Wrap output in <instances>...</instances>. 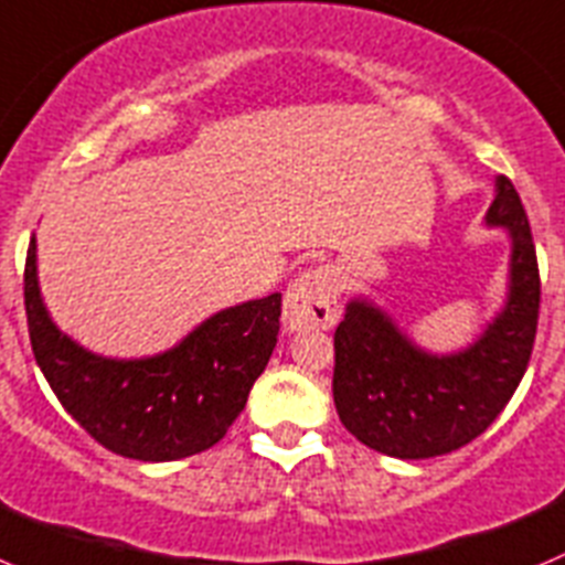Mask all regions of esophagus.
Wrapping results in <instances>:
<instances>
[{"mask_svg":"<svg viewBox=\"0 0 565 565\" xmlns=\"http://www.w3.org/2000/svg\"><path fill=\"white\" fill-rule=\"evenodd\" d=\"M338 295V278L327 267L307 270L295 278L284 298V323L289 332L334 327L340 315Z\"/></svg>","mask_w":565,"mask_h":565,"instance_id":"obj_1","label":"esophagus"}]
</instances>
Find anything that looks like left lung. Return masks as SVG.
I'll use <instances>...</instances> for the list:
<instances>
[{
	"instance_id": "1",
	"label": "left lung",
	"mask_w": 565,
	"mask_h": 565,
	"mask_svg": "<svg viewBox=\"0 0 565 565\" xmlns=\"http://www.w3.org/2000/svg\"><path fill=\"white\" fill-rule=\"evenodd\" d=\"M487 225L510 231V295L470 349L428 354L369 301H349L334 329L332 394L340 422L365 447L394 459L450 454L490 428L530 365L541 273L515 185L498 177Z\"/></svg>"
}]
</instances>
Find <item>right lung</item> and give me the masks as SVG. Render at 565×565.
<instances>
[{"instance_id": "add662e5", "label": "right lung", "mask_w": 565, "mask_h": 565, "mask_svg": "<svg viewBox=\"0 0 565 565\" xmlns=\"http://www.w3.org/2000/svg\"><path fill=\"white\" fill-rule=\"evenodd\" d=\"M24 309L35 363L64 411L106 450L137 461H177L216 445L245 411L281 329V292H273L222 309L157 358H98L50 320L35 238L24 262Z\"/></svg>"}]
</instances>
